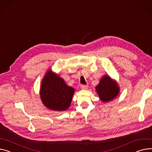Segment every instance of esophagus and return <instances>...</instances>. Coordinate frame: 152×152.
Here are the masks:
<instances>
[{"label":"esophagus","instance_id":"obj_1","mask_svg":"<svg viewBox=\"0 0 152 152\" xmlns=\"http://www.w3.org/2000/svg\"><path fill=\"white\" fill-rule=\"evenodd\" d=\"M80 88L83 90H86V89H87L88 86L87 85H81L80 86Z\"/></svg>","mask_w":152,"mask_h":152}]
</instances>
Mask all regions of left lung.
<instances>
[{
	"label": "left lung",
	"mask_w": 152,
	"mask_h": 152,
	"mask_svg": "<svg viewBox=\"0 0 152 152\" xmlns=\"http://www.w3.org/2000/svg\"><path fill=\"white\" fill-rule=\"evenodd\" d=\"M100 100L107 103L115 98L120 93V87L115 80L109 75H104L95 87Z\"/></svg>",
	"instance_id": "8db88e82"
}]
</instances>
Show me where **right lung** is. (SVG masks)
Returning <instances> with one entry per match:
<instances>
[{"mask_svg":"<svg viewBox=\"0 0 152 152\" xmlns=\"http://www.w3.org/2000/svg\"><path fill=\"white\" fill-rule=\"evenodd\" d=\"M75 88L68 86L64 79L48 69L42 79L39 89L42 102L48 109L54 111L66 110L72 102Z\"/></svg>","mask_w":152,"mask_h":152,"instance_id":"obj_1","label":"right lung"}]
</instances>
